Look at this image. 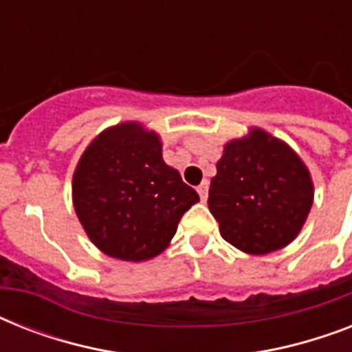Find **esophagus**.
Instances as JSON below:
<instances>
[{
	"label": "esophagus",
	"mask_w": 352,
	"mask_h": 352,
	"mask_svg": "<svg viewBox=\"0 0 352 352\" xmlns=\"http://www.w3.org/2000/svg\"><path fill=\"white\" fill-rule=\"evenodd\" d=\"M197 193H199V197H201V201H206V197H208V182H203V184H199Z\"/></svg>",
	"instance_id": "esophagus-1"
}]
</instances>
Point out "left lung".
Here are the masks:
<instances>
[{"mask_svg":"<svg viewBox=\"0 0 352 352\" xmlns=\"http://www.w3.org/2000/svg\"><path fill=\"white\" fill-rule=\"evenodd\" d=\"M314 203V182L301 157L261 127L225 144L212 177L208 208L223 239L250 256L285 248Z\"/></svg>","mask_w":352,"mask_h":352,"instance_id":"obj_1","label":"left lung"}]
</instances>
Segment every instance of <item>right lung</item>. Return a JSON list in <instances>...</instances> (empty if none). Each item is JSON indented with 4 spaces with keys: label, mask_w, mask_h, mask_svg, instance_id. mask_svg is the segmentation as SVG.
I'll list each match as a JSON object with an SVG mask.
<instances>
[{
    "label": "right lung",
    "mask_w": 352,
    "mask_h": 352,
    "mask_svg": "<svg viewBox=\"0 0 352 352\" xmlns=\"http://www.w3.org/2000/svg\"><path fill=\"white\" fill-rule=\"evenodd\" d=\"M197 201V192L162 159L159 133L140 122H120L98 133L73 175L80 225L98 250L122 261L162 254Z\"/></svg>",
    "instance_id": "right-lung-1"
}]
</instances>
